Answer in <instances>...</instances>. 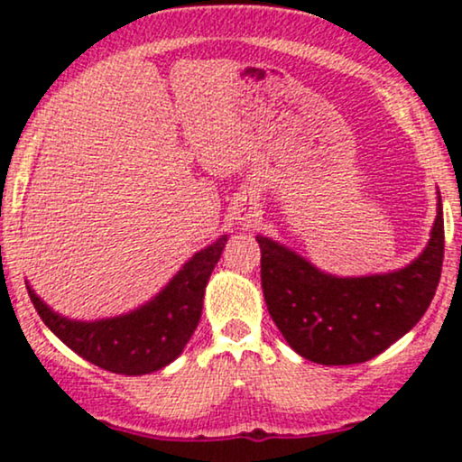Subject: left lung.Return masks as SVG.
<instances>
[{
	"mask_svg": "<svg viewBox=\"0 0 462 462\" xmlns=\"http://www.w3.org/2000/svg\"><path fill=\"white\" fill-rule=\"evenodd\" d=\"M256 241L264 301L286 343L312 363H365L412 330L437 293L445 247L441 195L426 249L397 272L337 278L272 238Z\"/></svg>",
	"mask_w": 462,
	"mask_h": 462,
	"instance_id": "1",
	"label": "left lung"
}]
</instances>
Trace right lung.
<instances>
[{"label": "right lung", "mask_w": 462, "mask_h": 462, "mask_svg": "<svg viewBox=\"0 0 462 462\" xmlns=\"http://www.w3.org/2000/svg\"><path fill=\"white\" fill-rule=\"evenodd\" d=\"M227 236L195 254L141 309L99 321H76L58 315L28 284L32 304L45 326L73 352L106 371L143 375L173 363L193 337L204 306L206 284L219 263Z\"/></svg>", "instance_id": "1"}]
</instances>
